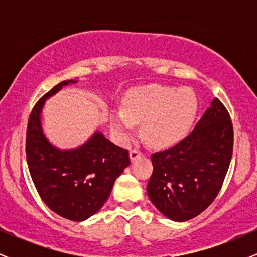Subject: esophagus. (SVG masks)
<instances>
[{
  "mask_svg": "<svg viewBox=\"0 0 257 257\" xmlns=\"http://www.w3.org/2000/svg\"><path fill=\"white\" fill-rule=\"evenodd\" d=\"M143 156V152L141 151H138V150H132L131 153H129V157H131V161L134 162L135 159L141 157Z\"/></svg>",
  "mask_w": 257,
  "mask_h": 257,
  "instance_id": "obj_1",
  "label": "esophagus"
}]
</instances>
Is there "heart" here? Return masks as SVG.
<instances>
[{
	"label": "heart",
	"mask_w": 257,
	"mask_h": 257,
	"mask_svg": "<svg viewBox=\"0 0 257 257\" xmlns=\"http://www.w3.org/2000/svg\"><path fill=\"white\" fill-rule=\"evenodd\" d=\"M198 112L196 94L187 88L149 84L133 89L123 101L122 111L111 114V129L120 143H126L141 123L147 143L166 147L182 140Z\"/></svg>",
	"instance_id": "heart-1"
}]
</instances>
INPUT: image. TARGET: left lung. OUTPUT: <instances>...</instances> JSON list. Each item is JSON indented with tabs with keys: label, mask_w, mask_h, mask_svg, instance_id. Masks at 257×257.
<instances>
[{
	"label": "left lung",
	"mask_w": 257,
	"mask_h": 257,
	"mask_svg": "<svg viewBox=\"0 0 257 257\" xmlns=\"http://www.w3.org/2000/svg\"><path fill=\"white\" fill-rule=\"evenodd\" d=\"M232 150L231 118L222 102L214 98L184 140L151 156L153 173L147 194L152 204L176 222L198 216L216 198Z\"/></svg>",
	"instance_id": "obj_1"
}]
</instances>
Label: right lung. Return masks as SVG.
<instances>
[{"label": "right lung", "mask_w": 257, "mask_h": 257, "mask_svg": "<svg viewBox=\"0 0 257 257\" xmlns=\"http://www.w3.org/2000/svg\"><path fill=\"white\" fill-rule=\"evenodd\" d=\"M77 82H60L35 105L26 132V161L46 205L59 216L81 222L102 208L131 161L126 150L111 143L100 131L73 149H60L47 138L42 125L46 100Z\"/></svg>", "instance_id": "add662e5"}]
</instances>
